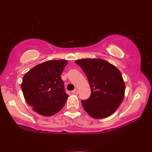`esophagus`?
<instances>
[{
  "mask_svg": "<svg viewBox=\"0 0 152 152\" xmlns=\"http://www.w3.org/2000/svg\"><path fill=\"white\" fill-rule=\"evenodd\" d=\"M72 93H74V94H77L78 93V90L77 89H75V90H73L72 91Z\"/></svg>",
  "mask_w": 152,
  "mask_h": 152,
  "instance_id": "obj_1",
  "label": "esophagus"
}]
</instances>
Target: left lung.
Returning a JSON list of instances; mask_svg holds the SVG:
<instances>
[{
	"instance_id": "left-lung-1",
	"label": "left lung",
	"mask_w": 152,
	"mask_h": 152,
	"mask_svg": "<svg viewBox=\"0 0 152 152\" xmlns=\"http://www.w3.org/2000/svg\"><path fill=\"white\" fill-rule=\"evenodd\" d=\"M75 63L84 70L91 88V95L82 100L85 111L95 119L109 117L123 101L125 84L119 70L102 59H82Z\"/></svg>"
}]
</instances>
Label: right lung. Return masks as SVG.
Wrapping results in <instances>:
<instances>
[{
    "mask_svg": "<svg viewBox=\"0 0 152 152\" xmlns=\"http://www.w3.org/2000/svg\"><path fill=\"white\" fill-rule=\"evenodd\" d=\"M67 64V60H49L34 66L23 76L24 98L37 113L53 115L65 105L68 95L61 75Z\"/></svg>",
    "mask_w": 152,
    "mask_h": 152,
    "instance_id": "1",
    "label": "right lung"
}]
</instances>
